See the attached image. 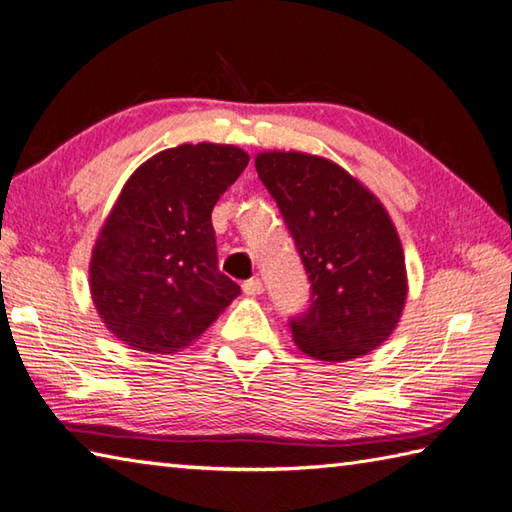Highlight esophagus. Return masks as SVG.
<instances>
[{"label": "esophagus", "mask_w": 512, "mask_h": 512, "mask_svg": "<svg viewBox=\"0 0 512 512\" xmlns=\"http://www.w3.org/2000/svg\"><path fill=\"white\" fill-rule=\"evenodd\" d=\"M242 290H244V295H248V297H257V295H262V292H264L262 279H259V277H250V279H246L244 284H242Z\"/></svg>", "instance_id": "1"}]
</instances>
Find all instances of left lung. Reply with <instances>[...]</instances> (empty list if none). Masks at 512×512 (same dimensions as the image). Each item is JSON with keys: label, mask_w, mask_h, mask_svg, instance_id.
Segmentation results:
<instances>
[{"label": "left lung", "mask_w": 512, "mask_h": 512, "mask_svg": "<svg viewBox=\"0 0 512 512\" xmlns=\"http://www.w3.org/2000/svg\"><path fill=\"white\" fill-rule=\"evenodd\" d=\"M255 167L310 281L308 310L288 321L299 350L332 363L376 350L407 299L405 255L383 204L319 156L268 151Z\"/></svg>", "instance_id": "obj_1"}]
</instances>
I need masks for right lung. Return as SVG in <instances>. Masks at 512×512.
<instances>
[{"instance_id":"obj_1","label":"right lung","mask_w":512,"mask_h":512,"mask_svg":"<svg viewBox=\"0 0 512 512\" xmlns=\"http://www.w3.org/2000/svg\"><path fill=\"white\" fill-rule=\"evenodd\" d=\"M246 165L233 145H180L127 180L90 264L94 306L116 339L178 352L242 292L217 268L211 211Z\"/></svg>"}]
</instances>
